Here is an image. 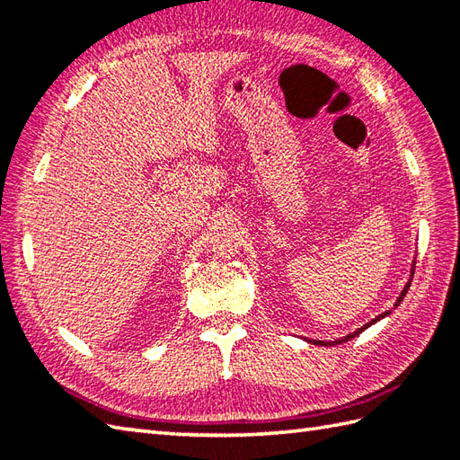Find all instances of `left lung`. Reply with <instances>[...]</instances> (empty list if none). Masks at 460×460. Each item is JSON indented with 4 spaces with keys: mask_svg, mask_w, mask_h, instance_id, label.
Wrapping results in <instances>:
<instances>
[{
    "mask_svg": "<svg viewBox=\"0 0 460 460\" xmlns=\"http://www.w3.org/2000/svg\"><path fill=\"white\" fill-rule=\"evenodd\" d=\"M413 272H415V267H413V270H411V279H413ZM409 287H411V280H409L407 282V285H405V288H403V292H402V295H399V298H397V302H395V306H399V302H402L403 300V296L407 295V290H409ZM389 314V312H384V314H379L377 318H374V320H371L369 322V324H366V326H361V328H358L356 332H351V334H348V336H344V338H341V340H336V341H322V340H314V344H318V346H334V344H341V341H348V340H351V338H356V336H359L361 334V332H364L367 326H371V324H376V322L379 320V318H384V316H387Z\"/></svg>",
    "mask_w": 460,
    "mask_h": 460,
    "instance_id": "1",
    "label": "left lung"
}]
</instances>
